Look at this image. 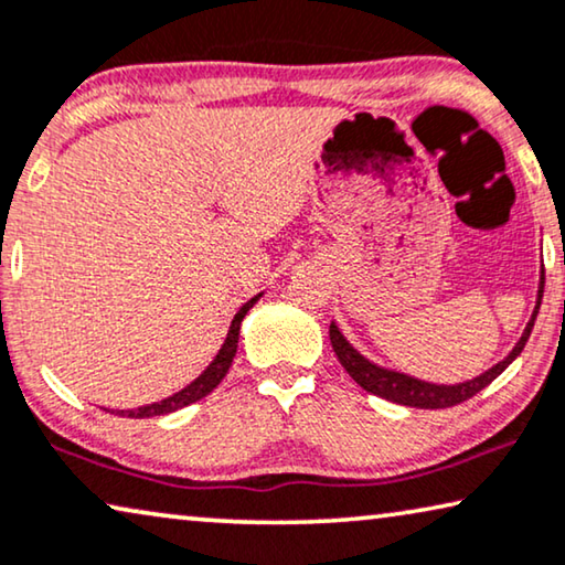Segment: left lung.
<instances>
[{"instance_id": "1", "label": "left lung", "mask_w": 565, "mask_h": 565, "mask_svg": "<svg viewBox=\"0 0 565 565\" xmlns=\"http://www.w3.org/2000/svg\"><path fill=\"white\" fill-rule=\"evenodd\" d=\"M543 288H545V273H541V285H537V302L533 310V318H530L525 331H522L520 341L514 343V349L507 354L500 364H494L492 370H487L479 377H473L469 382H459V384H433V382H423L415 380L411 374L395 372V370H384V366H377L374 362H370L364 354L351 347L347 341V337L339 331V326L331 321L329 337H331V347L337 351L339 362L343 370L349 372V377L354 380L359 387L372 392V395L390 399V403L397 405H407V407H423V411H440V407H454L469 399L487 387L489 382H494L500 374L510 366L514 359L522 354L525 343L533 333L537 310H541V300H543Z\"/></svg>"}]
</instances>
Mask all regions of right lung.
I'll return each instance as SVG.
<instances>
[{"mask_svg": "<svg viewBox=\"0 0 565 565\" xmlns=\"http://www.w3.org/2000/svg\"><path fill=\"white\" fill-rule=\"evenodd\" d=\"M259 298H263V292H257L255 298H249L239 310H236L234 321H232V326H228V333L222 343V349H218V354L214 356V362H211L191 384H188V387H183L181 392H175V395H170L166 399H160V403L135 407V411H117L114 415H125V418H154V415H168V413L181 411V407L191 405L201 397H206L209 392H214L218 387V382L226 377L228 366H232V362H234L236 347H239V329H242L244 316L249 313V308L255 306Z\"/></svg>", "mask_w": 565, "mask_h": 565, "instance_id": "right-lung-1", "label": "right lung"}]
</instances>
